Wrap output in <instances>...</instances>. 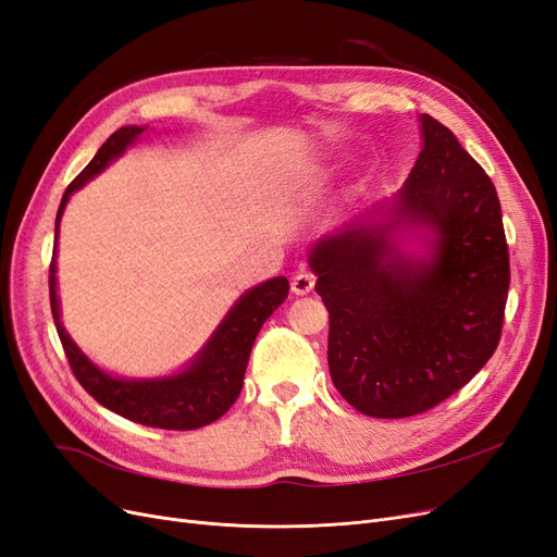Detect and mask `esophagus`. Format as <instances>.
I'll list each match as a JSON object with an SVG mask.
<instances>
[{
	"label": "esophagus",
	"mask_w": 557,
	"mask_h": 557,
	"mask_svg": "<svg viewBox=\"0 0 557 557\" xmlns=\"http://www.w3.org/2000/svg\"><path fill=\"white\" fill-rule=\"evenodd\" d=\"M313 285H315V278L309 272H299L290 281V288L295 295H309L313 290Z\"/></svg>",
	"instance_id": "esophagus-1"
}]
</instances>
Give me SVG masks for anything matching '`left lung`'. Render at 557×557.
I'll list each match as a JSON object with an SVG mask.
<instances>
[{
  "instance_id": "left-lung-1",
  "label": "left lung",
  "mask_w": 557,
  "mask_h": 557,
  "mask_svg": "<svg viewBox=\"0 0 557 557\" xmlns=\"http://www.w3.org/2000/svg\"><path fill=\"white\" fill-rule=\"evenodd\" d=\"M423 150L381 223L320 239L309 264L330 311L327 364L364 416L409 418L467 385L495 352L509 293V246L497 190L455 139L420 115ZM432 231L428 259L401 253L392 232Z\"/></svg>"
}]
</instances>
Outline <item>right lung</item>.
I'll return each mask as SVG.
<instances>
[{
  "instance_id": "right-lung-1",
  "label": "right lung",
  "mask_w": 557,
  "mask_h": 557,
  "mask_svg": "<svg viewBox=\"0 0 557 557\" xmlns=\"http://www.w3.org/2000/svg\"><path fill=\"white\" fill-rule=\"evenodd\" d=\"M146 127L127 125L113 132L111 137L97 150V156L64 190L55 218V242L62 211L70 201V195L86 185L92 176L104 170L109 162L125 153V148L139 139ZM55 252L48 269V288H50V311L58 327V336L70 360L76 381L86 391L107 407L109 411L134 420L139 425L160 428V430H197L221 418L234 401H237L246 364L250 358V348L264 320L272 315L290 293V283L285 276L269 278L258 288H250L242 299L230 309L225 320L209 344L197 352V358L185 367L181 374L166 379H115L102 369L95 367L81 348L72 342L60 323V299L55 290Z\"/></svg>"
}]
</instances>
